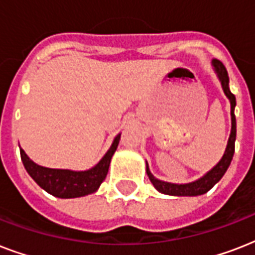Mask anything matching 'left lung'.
Instances as JSON below:
<instances>
[{
    "instance_id": "obj_1",
    "label": "left lung",
    "mask_w": 255,
    "mask_h": 255,
    "mask_svg": "<svg viewBox=\"0 0 255 255\" xmlns=\"http://www.w3.org/2000/svg\"><path fill=\"white\" fill-rule=\"evenodd\" d=\"M213 66L216 73H217L220 81H221L222 88H224V92L225 95L229 98L230 106H232V133H230L229 141H228V147H226V151L222 156L221 161L216 165L212 170H209L208 173L201 177L200 180L194 182H190V184H170V182L160 181L157 178L153 177V174L149 172V168H148L147 164V174L151 182L153 184L156 189L161 192L164 194H170V196H198V194L206 193L208 190H210L216 184H217L220 180L222 178V176L225 174L226 169L229 168L230 163H232V159H233L234 155V144H236V116H234V107H236V96L230 92L229 90V77H228V71H226L225 66L222 65L221 61L218 59H213Z\"/></svg>"
}]
</instances>
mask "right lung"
Instances as JSON below:
<instances>
[{
    "instance_id": "right-lung-1",
    "label": "right lung",
    "mask_w": 255,
    "mask_h": 255,
    "mask_svg": "<svg viewBox=\"0 0 255 255\" xmlns=\"http://www.w3.org/2000/svg\"><path fill=\"white\" fill-rule=\"evenodd\" d=\"M120 140V133L115 137L111 148L104 157L91 169L85 172H74L67 169H51L37 165L27 157L23 149H21V159L27 173L34 181L45 189L47 193L59 198H75L86 194L94 193L107 176L108 167L111 163L112 155L115 153Z\"/></svg>"
}]
</instances>
